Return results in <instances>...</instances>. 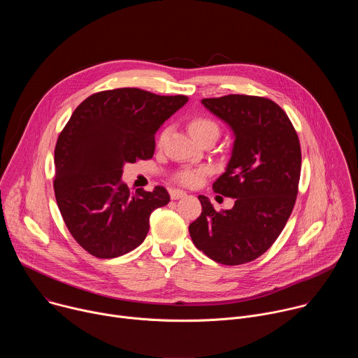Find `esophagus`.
Wrapping results in <instances>:
<instances>
[{
    "label": "esophagus",
    "mask_w": 358,
    "mask_h": 358,
    "mask_svg": "<svg viewBox=\"0 0 358 358\" xmlns=\"http://www.w3.org/2000/svg\"><path fill=\"white\" fill-rule=\"evenodd\" d=\"M187 194H185V191H182V189H170V196H171V199H180V198H182V196H185Z\"/></svg>",
    "instance_id": "1"
}]
</instances>
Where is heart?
I'll use <instances>...</instances> for the list:
<instances>
[{"mask_svg":"<svg viewBox=\"0 0 358 358\" xmlns=\"http://www.w3.org/2000/svg\"><path fill=\"white\" fill-rule=\"evenodd\" d=\"M188 129H189V133L191 136L195 138V137H199L202 134H207V133H214L218 136L220 133V129L217 126L215 122H213L211 119H207V117H195L189 122L188 124ZM166 137V133L162 134L160 140L163 141V138ZM203 176V171L202 170H184L181 173H178L177 178L180 182L185 184V185H195L201 177Z\"/></svg>","mask_w":358,"mask_h":358,"instance_id":"heart-1","label":"heart"}]
</instances>
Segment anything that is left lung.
I'll list each match as a JSON object with an SVG mask.
<instances>
[{"instance_id":"8db88e82","label":"left lung","mask_w":358,"mask_h":358,"mask_svg":"<svg viewBox=\"0 0 358 358\" xmlns=\"http://www.w3.org/2000/svg\"><path fill=\"white\" fill-rule=\"evenodd\" d=\"M201 103L234 134L225 173L213 188L235 203L217 213L199 195L202 213L189 235L213 261L242 265L272 246L292 214L301 167L299 137L287 115L266 97L228 94Z\"/></svg>"}]
</instances>
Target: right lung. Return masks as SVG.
<instances>
[{"instance_id":"right-lung-1","label":"right lung","mask_w":358,"mask_h":358,"mask_svg":"<svg viewBox=\"0 0 358 358\" xmlns=\"http://www.w3.org/2000/svg\"><path fill=\"white\" fill-rule=\"evenodd\" d=\"M187 101L122 87L89 96L72 113L55 147L54 189L69 232L93 257L137 248L151 213L169 203L164 187L131 194L122 174L126 163L152 157L157 130Z\"/></svg>"}]
</instances>
